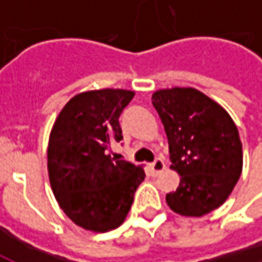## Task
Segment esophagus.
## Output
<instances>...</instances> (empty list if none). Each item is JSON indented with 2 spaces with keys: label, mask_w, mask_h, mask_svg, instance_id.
Returning <instances> with one entry per match:
<instances>
[{
  "label": "esophagus",
  "mask_w": 262,
  "mask_h": 262,
  "mask_svg": "<svg viewBox=\"0 0 262 262\" xmlns=\"http://www.w3.org/2000/svg\"><path fill=\"white\" fill-rule=\"evenodd\" d=\"M164 168H165V164H164V161H163L161 159H156L154 160V163L150 164V170H151L153 177L159 176L160 172L164 170Z\"/></svg>",
  "instance_id": "34e87169"
}]
</instances>
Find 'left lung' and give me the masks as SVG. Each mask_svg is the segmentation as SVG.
Listing matches in <instances>:
<instances>
[{
    "instance_id": "obj_1",
    "label": "left lung",
    "mask_w": 262,
    "mask_h": 262,
    "mask_svg": "<svg viewBox=\"0 0 262 262\" xmlns=\"http://www.w3.org/2000/svg\"><path fill=\"white\" fill-rule=\"evenodd\" d=\"M168 139L172 170L181 180L167 193L171 210L201 217L233 191L243 170V147L230 115L195 88L159 90L151 97Z\"/></svg>"
}]
</instances>
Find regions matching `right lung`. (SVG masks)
<instances>
[{
    "mask_svg": "<svg viewBox=\"0 0 262 262\" xmlns=\"http://www.w3.org/2000/svg\"><path fill=\"white\" fill-rule=\"evenodd\" d=\"M135 92L95 90L66 103L50 132L48 170L60 208L75 225L103 233L123 223L144 170L111 157L119 143V116Z\"/></svg>",
    "mask_w": 262,
    "mask_h": 262,
    "instance_id": "obj_1",
    "label": "right lung"
}]
</instances>
